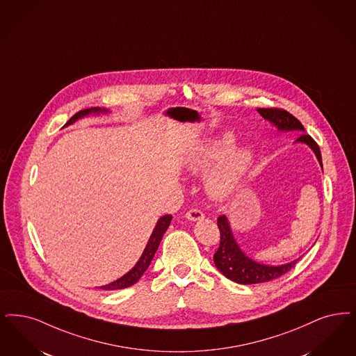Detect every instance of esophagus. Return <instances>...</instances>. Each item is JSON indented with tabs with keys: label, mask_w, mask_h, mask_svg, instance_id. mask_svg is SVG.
<instances>
[{
	"label": "esophagus",
	"mask_w": 356,
	"mask_h": 356,
	"mask_svg": "<svg viewBox=\"0 0 356 356\" xmlns=\"http://www.w3.org/2000/svg\"><path fill=\"white\" fill-rule=\"evenodd\" d=\"M185 217L189 220V221H193V222H196V221H201V220H204V213L199 211V209H191L189 212H186L185 213Z\"/></svg>",
	"instance_id": "1"
}]
</instances>
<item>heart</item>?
I'll use <instances>...</instances> for the list:
<instances>
[{
    "label": "heart",
    "mask_w": 356,
    "mask_h": 356,
    "mask_svg": "<svg viewBox=\"0 0 356 356\" xmlns=\"http://www.w3.org/2000/svg\"><path fill=\"white\" fill-rule=\"evenodd\" d=\"M236 136L225 132L213 142L205 144L189 163V171H208L224 157L226 159L211 172L207 179V191L214 200H227L234 196L248 177L256 159L252 145L234 147Z\"/></svg>",
    "instance_id": "1"
}]
</instances>
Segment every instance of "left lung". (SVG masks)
I'll use <instances>...</instances> for the list:
<instances>
[{"instance_id":"left-lung-1","label":"left lung","mask_w":356,"mask_h":356,"mask_svg":"<svg viewBox=\"0 0 356 356\" xmlns=\"http://www.w3.org/2000/svg\"><path fill=\"white\" fill-rule=\"evenodd\" d=\"M259 115L270 122L274 127L281 132H290V131H298L305 132V128L297 118L289 114L284 110L278 108H258L257 110ZM296 143L306 144L312 148L315 157L318 159V163L321 168L323 170L322 164V155L319 151L318 144L314 142L313 138L307 134H300ZM217 225L220 229L221 240L218 250L214 253L213 261L216 268L221 271L228 280L241 284H261L268 282L271 280H275L281 275L286 274L290 269L296 266V264L300 259V257L287 262L284 265H265L261 262H257L253 258L246 256L242 252L240 245L236 241L233 236V230L230 227L229 218L222 214L217 218Z\"/></svg>"}]
</instances>
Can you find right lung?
I'll list each match as a JSON object with an SVG mask.
<instances>
[{
    "label": "right lung",
    "instance_id": "obj_1",
    "mask_svg": "<svg viewBox=\"0 0 356 356\" xmlns=\"http://www.w3.org/2000/svg\"><path fill=\"white\" fill-rule=\"evenodd\" d=\"M107 113H110V110H107V108H100V107L86 108V110H82V111H79V113H76V114L74 115L72 119L65 124V127H67V126H70L72 123H75L76 120L83 119V118H87V116H91V115H92V116H97V115L107 114ZM171 221V214H165V216L160 217V218L157 220L155 228H154L152 233H151L149 240H148L145 248H144V250H143L142 256L139 258V261L135 264V266H134L131 270L127 271L123 277L118 278L116 281L111 282V284L100 286L99 289L106 290V291H113V290H119V289H126V287H129V286L136 284V282L140 280V277H142L143 274H144V271L148 269V266H149L152 258H154L155 253H156L157 248H159V245H160V241H161V238H163L165 230L170 227Z\"/></svg>",
    "mask_w": 356,
    "mask_h": 356
}]
</instances>
